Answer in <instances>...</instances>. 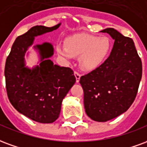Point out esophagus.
<instances>
[{"label":"esophagus","instance_id":"34e87169","mask_svg":"<svg viewBox=\"0 0 147 147\" xmlns=\"http://www.w3.org/2000/svg\"><path fill=\"white\" fill-rule=\"evenodd\" d=\"M74 75H75V78H76V81H77V82H79V81H80V78H81V74H80V73H78V71H74Z\"/></svg>","mask_w":147,"mask_h":147}]
</instances>
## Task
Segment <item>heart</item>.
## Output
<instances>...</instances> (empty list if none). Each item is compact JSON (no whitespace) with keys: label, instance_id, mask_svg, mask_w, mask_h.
<instances>
[{"label":"heart","instance_id":"b5f03b06","mask_svg":"<svg viewBox=\"0 0 147 147\" xmlns=\"http://www.w3.org/2000/svg\"><path fill=\"white\" fill-rule=\"evenodd\" d=\"M111 49V40L107 37L89 34H77L67 38L66 45L59 44V54L67 59L80 56V65L84 69L92 70L103 63Z\"/></svg>","mask_w":147,"mask_h":147}]
</instances>
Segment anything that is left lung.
I'll list each match as a JSON object with an SVG mask.
<instances>
[{
    "instance_id": "left-lung-1",
    "label": "left lung",
    "mask_w": 147,
    "mask_h": 147,
    "mask_svg": "<svg viewBox=\"0 0 147 147\" xmlns=\"http://www.w3.org/2000/svg\"><path fill=\"white\" fill-rule=\"evenodd\" d=\"M114 40L110 56L102 65L81 76L87 115L105 122L121 115L136 97L142 78V61L133 40L113 28L102 30Z\"/></svg>"
}]
</instances>
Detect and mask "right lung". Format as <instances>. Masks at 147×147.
<instances>
[{
    "label": "right lung",
    "instance_id": "add662e5",
    "mask_svg": "<svg viewBox=\"0 0 147 147\" xmlns=\"http://www.w3.org/2000/svg\"><path fill=\"white\" fill-rule=\"evenodd\" d=\"M60 23L52 27L36 26L17 37L6 59L5 68L6 91L14 108L34 121L49 124L59 116L63 98L76 78L69 67L55 65L49 59L53 55L49 43L37 45L41 63L34 69L25 66L24 55L32 45L34 37L56 30Z\"/></svg>",
    "mask_w": 147,
    "mask_h": 147
}]
</instances>
